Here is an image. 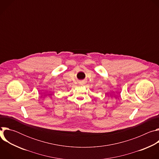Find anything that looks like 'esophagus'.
I'll return each instance as SVG.
<instances>
[{"label":"esophagus","mask_w":159,"mask_h":159,"mask_svg":"<svg viewBox=\"0 0 159 159\" xmlns=\"http://www.w3.org/2000/svg\"><path fill=\"white\" fill-rule=\"evenodd\" d=\"M84 84H85V82L84 81H81L80 82V85H84Z\"/></svg>","instance_id":"34e87169"}]
</instances>
